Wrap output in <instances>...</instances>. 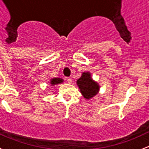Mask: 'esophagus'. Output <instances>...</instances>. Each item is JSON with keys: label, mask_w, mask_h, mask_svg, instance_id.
I'll return each instance as SVG.
<instances>
[{"label": "esophagus", "mask_w": 149, "mask_h": 149, "mask_svg": "<svg viewBox=\"0 0 149 149\" xmlns=\"http://www.w3.org/2000/svg\"><path fill=\"white\" fill-rule=\"evenodd\" d=\"M67 81H68V84H71V83H72V79H70V78H68V79H67Z\"/></svg>", "instance_id": "1"}]
</instances>
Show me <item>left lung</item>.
Wrapping results in <instances>:
<instances>
[{
  "label": "left lung",
  "mask_w": 149,
  "mask_h": 149,
  "mask_svg": "<svg viewBox=\"0 0 149 149\" xmlns=\"http://www.w3.org/2000/svg\"><path fill=\"white\" fill-rule=\"evenodd\" d=\"M91 76L89 72H84L81 78L76 81L83 96L88 100L94 97L100 88L98 83L93 81Z\"/></svg>",
  "instance_id": "8db88e82"
}]
</instances>
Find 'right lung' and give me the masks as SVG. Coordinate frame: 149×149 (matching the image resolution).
Listing matches in <instances>:
<instances>
[{"label": "right lung", "instance_id": "add662e5", "mask_svg": "<svg viewBox=\"0 0 149 149\" xmlns=\"http://www.w3.org/2000/svg\"><path fill=\"white\" fill-rule=\"evenodd\" d=\"M63 82V80L62 79H60V78H54L51 80V84L52 86L56 85V84H61V83Z\"/></svg>", "mask_w": 149, "mask_h": 149}]
</instances>
